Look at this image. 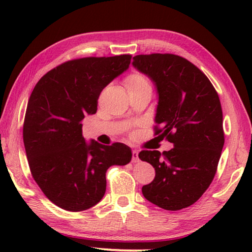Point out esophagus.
<instances>
[{"mask_svg":"<svg viewBox=\"0 0 252 252\" xmlns=\"http://www.w3.org/2000/svg\"><path fill=\"white\" fill-rule=\"evenodd\" d=\"M140 159H139V153L136 150H133L132 151V162L133 163H136V162H139Z\"/></svg>","mask_w":252,"mask_h":252,"instance_id":"obj_1","label":"esophagus"}]
</instances>
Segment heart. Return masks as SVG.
<instances>
[{"instance_id": "heart-1", "label": "heart", "mask_w": 252, "mask_h": 252, "mask_svg": "<svg viewBox=\"0 0 252 252\" xmlns=\"http://www.w3.org/2000/svg\"><path fill=\"white\" fill-rule=\"evenodd\" d=\"M126 89H151L150 81L146 75L139 72L130 74L126 79Z\"/></svg>"}]
</instances>
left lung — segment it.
<instances>
[{
	"mask_svg": "<svg viewBox=\"0 0 252 252\" xmlns=\"http://www.w3.org/2000/svg\"><path fill=\"white\" fill-rule=\"evenodd\" d=\"M132 64L157 88L156 134L173 143L162 155L139 153L156 170L142 193L162 209L181 210L201 197L218 168L224 144L219 95L206 74L179 55L140 54Z\"/></svg>",
	"mask_w": 252,
	"mask_h": 252,
	"instance_id": "left-lung-1",
	"label": "left lung"
}]
</instances>
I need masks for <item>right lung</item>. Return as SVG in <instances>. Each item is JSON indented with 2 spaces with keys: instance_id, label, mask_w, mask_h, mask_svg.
Instances as JSON below:
<instances>
[{
  "instance_id": "add662e5",
  "label": "right lung",
  "mask_w": 252,
  "mask_h": 252,
  "mask_svg": "<svg viewBox=\"0 0 252 252\" xmlns=\"http://www.w3.org/2000/svg\"><path fill=\"white\" fill-rule=\"evenodd\" d=\"M130 62V54L71 60L49 71L34 87L23 142L33 179L55 206L72 212L95 206L105 193L106 170L131 161L126 144L88 143L81 123L96 112L101 91Z\"/></svg>"
}]
</instances>
